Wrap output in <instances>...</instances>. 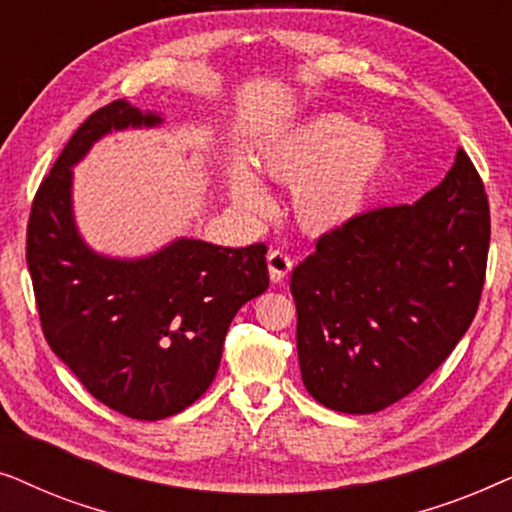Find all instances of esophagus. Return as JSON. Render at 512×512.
I'll return each instance as SVG.
<instances>
[{
    "mask_svg": "<svg viewBox=\"0 0 512 512\" xmlns=\"http://www.w3.org/2000/svg\"><path fill=\"white\" fill-rule=\"evenodd\" d=\"M291 268H293V261L289 258V254H284V251H279V249L270 251V254H268V270H270L272 284L284 282V277L289 275Z\"/></svg>",
    "mask_w": 512,
    "mask_h": 512,
    "instance_id": "obj_1",
    "label": "esophagus"
}]
</instances>
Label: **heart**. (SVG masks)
Wrapping results in <instances>:
<instances>
[{
	"mask_svg": "<svg viewBox=\"0 0 512 512\" xmlns=\"http://www.w3.org/2000/svg\"><path fill=\"white\" fill-rule=\"evenodd\" d=\"M387 165V137L340 114L300 123L258 151V170L293 186V214L314 233H333L354 221L368 207ZM228 193L251 216L272 214L270 193L247 165L230 167Z\"/></svg>",
	"mask_w": 512,
	"mask_h": 512,
	"instance_id": "heart-1",
	"label": "heart"
}]
</instances>
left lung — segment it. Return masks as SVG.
I'll use <instances>...</instances> for the list:
<instances>
[{"instance_id": "obj_1", "label": "left lung", "mask_w": 512, "mask_h": 512, "mask_svg": "<svg viewBox=\"0 0 512 512\" xmlns=\"http://www.w3.org/2000/svg\"><path fill=\"white\" fill-rule=\"evenodd\" d=\"M487 249L485 186L461 149L417 202L321 235L291 275L300 375L314 401L370 415L415 391L471 326Z\"/></svg>"}]
</instances>
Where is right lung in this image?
Segmentation results:
<instances>
[{
  "mask_svg": "<svg viewBox=\"0 0 512 512\" xmlns=\"http://www.w3.org/2000/svg\"><path fill=\"white\" fill-rule=\"evenodd\" d=\"M163 116L116 100L74 132L41 181L27 268L48 345L97 401L156 422L198 401L237 310L268 289L265 244L230 249L177 237L139 258L97 254L74 219V170L97 139L158 128Z\"/></svg>",
  "mask_w": 512,
  "mask_h": 512,
  "instance_id": "add662e5",
  "label": "right lung"
}]
</instances>
